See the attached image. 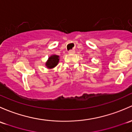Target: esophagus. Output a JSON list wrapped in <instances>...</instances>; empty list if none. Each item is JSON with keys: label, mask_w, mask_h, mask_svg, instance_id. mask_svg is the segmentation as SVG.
<instances>
[{"label": "esophagus", "mask_w": 132, "mask_h": 132, "mask_svg": "<svg viewBox=\"0 0 132 132\" xmlns=\"http://www.w3.org/2000/svg\"><path fill=\"white\" fill-rule=\"evenodd\" d=\"M75 50H70V51H68V53L71 54H75Z\"/></svg>", "instance_id": "obj_1"}]
</instances>
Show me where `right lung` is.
I'll list each match as a JSON object with an SVG mask.
<instances>
[{
  "label": "right lung",
  "instance_id": "obj_1",
  "mask_svg": "<svg viewBox=\"0 0 132 132\" xmlns=\"http://www.w3.org/2000/svg\"><path fill=\"white\" fill-rule=\"evenodd\" d=\"M59 61V56L57 55H52L48 57L47 61L45 62V66L47 68L52 69L57 65Z\"/></svg>",
  "mask_w": 132,
  "mask_h": 132
}]
</instances>
